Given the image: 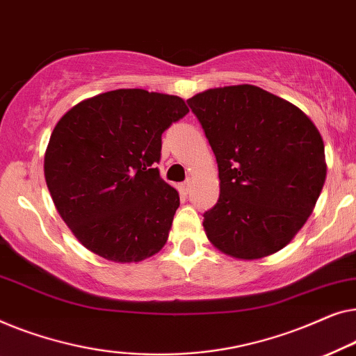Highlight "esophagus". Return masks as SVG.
Wrapping results in <instances>:
<instances>
[{
	"label": "esophagus",
	"mask_w": 356,
	"mask_h": 356,
	"mask_svg": "<svg viewBox=\"0 0 356 356\" xmlns=\"http://www.w3.org/2000/svg\"><path fill=\"white\" fill-rule=\"evenodd\" d=\"M190 187H192V180L187 179L182 185H180V190H182L184 195H187L190 192Z\"/></svg>",
	"instance_id": "1"
}]
</instances>
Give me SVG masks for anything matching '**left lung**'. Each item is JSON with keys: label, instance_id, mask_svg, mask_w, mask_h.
Instances as JSON below:
<instances>
[{"label": "left lung", "instance_id": "8db88e82", "mask_svg": "<svg viewBox=\"0 0 356 356\" xmlns=\"http://www.w3.org/2000/svg\"><path fill=\"white\" fill-rule=\"evenodd\" d=\"M187 103L219 171V200L203 214L209 242L238 259L279 252L323 190L321 134L302 109L254 85L211 88Z\"/></svg>", "mask_w": 356, "mask_h": 356}]
</instances>
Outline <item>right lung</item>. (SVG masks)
Instances as JSON below:
<instances>
[{"mask_svg":"<svg viewBox=\"0 0 356 356\" xmlns=\"http://www.w3.org/2000/svg\"><path fill=\"white\" fill-rule=\"evenodd\" d=\"M187 113L174 95L121 88L85 99L59 119L44 179L85 248L116 263L142 261L163 248L180 200L156 168L161 135Z\"/></svg>","mask_w":356,"mask_h":356,"instance_id":"1","label":"right lung"}]
</instances>
